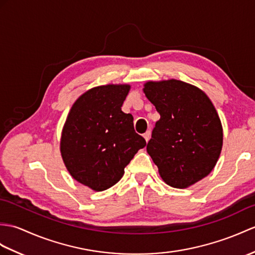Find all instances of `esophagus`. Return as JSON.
<instances>
[{"instance_id": "obj_1", "label": "esophagus", "mask_w": 255, "mask_h": 255, "mask_svg": "<svg viewBox=\"0 0 255 255\" xmlns=\"http://www.w3.org/2000/svg\"><path fill=\"white\" fill-rule=\"evenodd\" d=\"M143 137H144V139H145L146 142L150 140V138H151V131H150V130H149V131H146V132L143 134Z\"/></svg>"}]
</instances>
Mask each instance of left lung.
<instances>
[{
	"label": "left lung",
	"mask_w": 255,
	"mask_h": 255,
	"mask_svg": "<svg viewBox=\"0 0 255 255\" xmlns=\"http://www.w3.org/2000/svg\"><path fill=\"white\" fill-rule=\"evenodd\" d=\"M143 91L161 118L153 128L146 151L163 180L187 188L208 176L223 146V128L208 96L180 80L144 85Z\"/></svg>",
	"instance_id": "1"
}]
</instances>
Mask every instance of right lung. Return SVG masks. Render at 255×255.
Here are the masks:
<instances>
[{
  "instance_id": "1",
  "label": "right lung",
  "mask_w": 255,
  "mask_h": 255,
  "mask_svg": "<svg viewBox=\"0 0 255 255\" xmlns=\"http://www.w3.org/2000/svg\"><path fill=\"white\" fill-rule=\"evenodd\" d=\"M130 86L93 88L76 101L65 123L61 153L74 178L94 191L121 180L124 169L146 145L133 117L122 111Z\"/></svg>"
}]
</instances>
